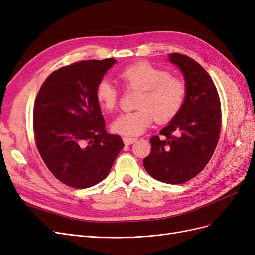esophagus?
Masks as SVG:
<instances>
[{
  "label": "esophagus",
  "instance_id": "34e87169",
  "mask_svg": "<svg viewBox=\"0 0 255 255\" xmlns=\"http://www.w3.org/2000/svg\"><path fill=\"white\" fill-rule=\"evenodd\" d=\"M137 141V138H130V137H125L123 138V142H125L126 145H129L134 142Z\"/></svg>",
  "mask_w": 255,
  "mask_h": 255
}]
</instances>
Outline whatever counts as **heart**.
I'll return each mask as SVG.
<instances>
[{
    "mask_svg": "<svg viewBox=\"0 0 255 255\" xmlns=\"http://www.w3.org/2000/svg\"><path fill=\"white\" fill-rule=\"evenodd\" d=\"M119 79L127 88L140 90L137 99L139 109L123 113L113 122V132L121 136L141 135L155 116L159 122L171 120L182 109L186 97L187 87L183 79L148 61H137L126 67L120 71ZM96 99L104 110L112 111L117 106L119 91L103 79L97 84Z\"/></svg>",
    "mask_w": 255,
    "mask_h": 255,
    "instance_id": "heart-1",
    "label": "heart"
}]
</instances>
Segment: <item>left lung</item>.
<instances>
[{"label": "left lung", "mask_w": 255, "mask_h": 255, "mask_svg": "<svg viewBox=\"0 0 255 255\" xmlns=\"http://www.w3.org/2000/svg\"><path fill=\"white\" fill-rule=\"evenodd\" d=\"M169 60L183 72L186 97L173 119L153 136L151 153L143 159L145 171L167 184H182L201 172L213 156L221 128L218 91L205 69L180 53Z\"/></svg>", "instance_id": "obj_1"}]
</instances>
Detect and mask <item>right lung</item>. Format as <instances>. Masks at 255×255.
I'll list each match as a JSON object with an SVG mask.
<instances>
[{
    "label": "right lung",
    "instance_id": "add662e5",
    "mask_svg": "<svg viewBox=\"0 0 255 255\" xmlns=\"http://www.w3.org/2000/svg\"><path fill=\"white\" fill-rule=\"evenodd\" d=\"M114 58L83 60L51 73L34 105L37 149L52 174L68 186L83 189L109 175L123 149L119 135L107 134L97 84Z\"/></svg>",
    "mask_w": 255,
    "mask_h": 255
}]
</instances>
